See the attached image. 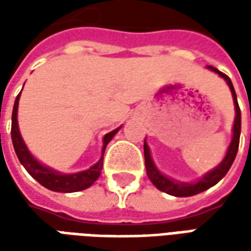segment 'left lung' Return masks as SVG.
Wrapping results in <instances>:
<instances>
[{
    "label": "left lung",
    "mask_w": 251,
    "mask_h": 251,
    "mask_svg": "<svg viewBox=\"0 0 251 251\" xmlns=\"http://www.w3.org/2000/svg\"><path fill=\"white\" fill-rule=\"evenodd\" d=\"M208 70L214 71L215 74H218L219 76L223 77L226 83L230 87V91H231L232 100H234V106H235V120H234V126H232V138L230 145L227 148V152L225 154V157L222 160L221 163L216 165L215 168L211 169L210 172H207L205 175H203L199 180L196 181H191V183H187V181H179V180L171 179L168 176H165L163 172H160V169L156 167V164L153 161L152 154H151V149L148 147L147 141H144V156H145V168H147V175L149 180L152 181L154 187L160 191H163L165 194L172 195V196H177V198H187V196H194V195H198L200 192H203L205 189L214 187L216 183H219L226 174L228 172V169L231 168L232 163L235 160V156H237L238 147H239V136H241V110H239V106H238L237 100V94H235V90H234V86H232L231 79L225 75L223 72H221L215 67L207 66Z\"/></svg>",
    "instance_id": "left-lung-1"
}]
</instances>
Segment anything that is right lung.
I'll use <instances>...</instances> for the list:
<instances>
[{
    "instance_id": "add662e5",
    "label": "right lung",
    "mask_w": 251,
    "mask_h": 251,
    "mask_svg": "<svg viewBox=\"0 0 251 251\" xmlns=\"http://www.w3.org/2000/svg\"><path fill=\"white\" fill-rule=\"evenodd\" d=\"M21 94V93H20ZM20 94L14 100L13 113H12V142H13L14 151L19 157L20 163L24 165V168L28 171V174L39 181L43 187L55 191V192H77L83 189L88 188L95 183V180L98 179L99 175L102 172L103 167V154L104 149L107 147L113 137L118 133L122 126L117 127L115 130L110 131L103 137V145H102V156L98 160V163H95L93 167H90L86 171L76 172V174H62L56 169H52L47 167L44 164H41L37 158L29 152L28 147L25 145L24 140L21 137L19 129V122H17V111H19V100Z\"/></svg>"
}]
</instances>
